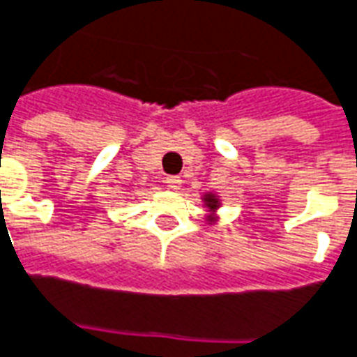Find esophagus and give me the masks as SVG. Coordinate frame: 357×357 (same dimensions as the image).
<instances>
[{
	"label": "esophagus",
	"instance_id": "34e87169",
	"mask_svg": "<svg viewBox=\"0 0 357 357\" xmlns=\"http://www.w3.org/2000/svg\"><path fill=\"white\" fill-rule=\"evenodd\" d=\"M165 183H167V186H169L171 190H178L183 181H181V176H167V181H165Z\"/></svg>",
	"mask_w": 357,
	"mask_h": 357
}]
</instances>
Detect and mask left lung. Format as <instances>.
Wrapping results in <instances>:
<instances>
[{
	"label": "left lung",
	"instance_id": "1",
	"mask_svg": "<svg viewBox=\"0 0 357 357\" xmlns=\"http://www.w3.org/2000/svg\"><path fill=\"white\" fill-rule=\"evenodd\" d=\"M204 204H206V208H208V211H210L211 215H208V220L210 221H213L215 220V218H213V211L218 210V208H220V198H218V196H215V194H204Z\"/></svg>",
	"mask_w": 357,
	"mask_h": 357
}]
</instances>
